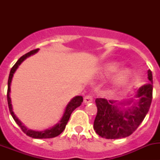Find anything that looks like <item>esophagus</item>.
I'll use <instances>...</instances> for the list:
<instances>
[{"label":"esophagus","mask_w":160,"mask_h":160,"mask_svg":"<svg viewBox=\"0 0 160 160\" xmlns=\"http://www.w3.org/2000/svg\"><path fill=\"white\" fill-rule=\"evenodd\" d=\"M93 101V98L91 95H87L84 97V102L90 103Z\"/></svg>","instance_id":"34e87169"}]
</instances>
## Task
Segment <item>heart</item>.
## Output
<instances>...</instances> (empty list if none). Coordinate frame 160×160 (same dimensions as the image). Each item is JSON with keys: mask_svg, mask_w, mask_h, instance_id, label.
<instances>
[{"mask_svg": "<svg viewBox=\"0 0 160 160\" xmlns=\"http://www.w3.org/2000/svg\"><path fill=\"white\" fill-rule=\"evenodd\" d=\"M118 66H119V65L118 63H111V64H108L104 68V72H105L106 74H110L111 73H114V72L117 71V70L118 69ZM130 75H131V73H130L129 70H122V71L120 72L118 77L115 79V83L118 86H121V85L124 84V83L128 82Z\"/></svg>", "mask_w": 160, "mask_h": 160, "instance_id": "1", "label": "heart"}]
</instances>
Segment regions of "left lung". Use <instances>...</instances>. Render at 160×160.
<instances>
[{
    "label": "left lung",
    "instance_id": "obj_1",
    "mask_svg": "<svg viewBox=\"0 0 160 160\" xmlns=\"http://www.w3.org/2000/svg\"><path fill=\"white\" fill-rule=\"evenodd\" d=\"M151 82L142 86L135 93V98L118 103L114 100L96 98L97 115L94 129L99 136L108 139L125 138L131 135L143 121L152 100L153 80L151 70L148 72ZM125 105L128 107L125 108Z\"/></svg>",
    "mask_w": 160,
    "mask_h": 160
}]
</instances>
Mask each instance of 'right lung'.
<instances>
[{"label": "right lung", "mask_w": 160, "mask_h": 160, "mask_svg": "<svg viewBox=\"0 0 160 160\" xmlns=\"http://www.w3.org/2000/svg\"><path fill=\"white\" fill-rule=\"evenodd\" d=\"M38 51V49H33L32 51L29 52V53H25V55H23L22 57L20 58L18 60L15 65L12 67L10 70V73H9V76H8V90H7V100H8V109H9V111H10V114L12 115V117L13 118V119L15 120V122H17L18 126H19L21 129L22 130L25 134L28 135L29 137H32V138H54V137L58 136L66 128V126L67 124L68 121L70 119V117L71 115L72 112H73L74 110H75L77 107H78L79 106L81 105L82 102H83V98L82 96H76L73 98H72L70 100V102L67 104L66 109H65L64 114H63L62 117L61 118V120L59 121L58 123H57L55 126H53V128H50V129L45 130L43 131H32V130L28 129L26 127L23 125L21 121L18 118V117L15 115L14 112L12 111V103H11V98H10V86H11V82H12V76H13V73H15V71L17 70V69L18 68V66L22 64V62L24 60L27 58L28 57L31 56V55L34 54L37 52Z\"/></svg>", "instance_id": "right-lung-1"}]
</instances>
